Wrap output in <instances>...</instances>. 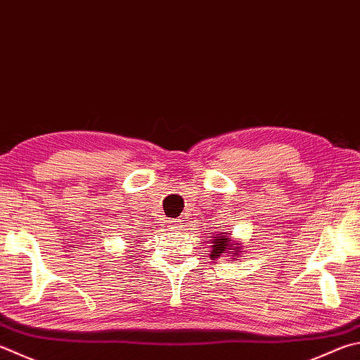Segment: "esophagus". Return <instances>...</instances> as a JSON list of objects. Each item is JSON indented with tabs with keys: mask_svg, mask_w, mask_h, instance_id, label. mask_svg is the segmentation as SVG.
Segmentation results:
<instances>
[{
	"mask_svg": "<svg viewBox=\"0 0 360 360\" xmlns=\"http://www.w3.org/2000/svg\"><path fill=\"white\" fill-rule=\"evenodd\" d=\"M167 225H168V230H172V231H179L182 228L179 219H169Z\"/></svg>",
	"mask_w": 360,
	"mask_h": 360,
	"instance_id": "obj_1",
	"label": "esophagus"
}]
</instances>
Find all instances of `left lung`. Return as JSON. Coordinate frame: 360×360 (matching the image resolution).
Returning <instances> with one entry per match:
<instances>
[{"label":"left lung","mask_w":360,"mask_h":360,"mask_svg":"<svg viewBox=\"0 0 360 360\" xmlns=\"http://www.w3.org/2000/svg\"><path fill=\"white\" fill-rule=\"evenodd\" d=\"M211 253L209 257L220 258V257H230V259L240 258V253H243V245H240L239 240H233L230 233L226 231H215L211 239Z\"/></svg>","instance_id":"left-lung-1"}]
</instances>
